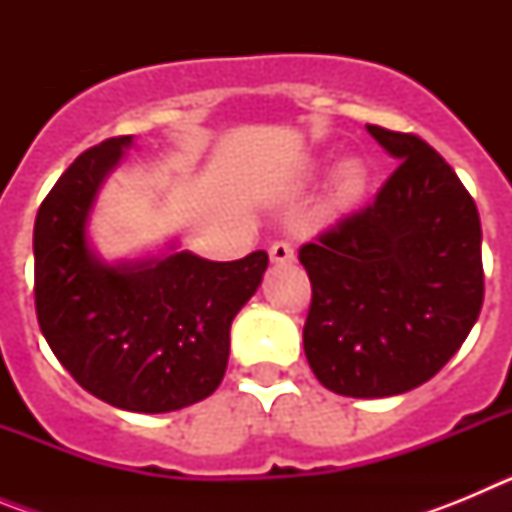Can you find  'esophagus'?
I'll list each match as a JSON object with an SVG mask.
<instances>
[{
	"label": "esophagus",
	"mask_w": 512,
	"mask_h": 512,
	"mask_svg": "<svg viewBox=\"0 0 512 512\" xmlns=\"http://www.w3.org/2000/svg\"><path fill=\"white\" fill-rule=\"evenodd\" d=\"M269 256L271 264H292V261H295V248L287 241H274L269 248Z\"/></svg>",
	"instance_id": "1"
}]
</instances>
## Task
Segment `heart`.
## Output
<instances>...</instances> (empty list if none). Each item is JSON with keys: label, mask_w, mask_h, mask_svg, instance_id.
<instances>
[{"label": "heart", "mask_w": 512, "mask_h": 512, "mask_svg": "<svg viewBox=\"0 0 512 512\" xmlns=\"http://www.w3.org/2000/svg\"><path fill=\"white\" fill-rule=\"evenodd\" d=\"M366 184H369V169L359 158H346L333 176V192H336L338 202H346V205L359 200L366 192Z\"/></svg>", "instance_id": "obj_1"}]
</instances>
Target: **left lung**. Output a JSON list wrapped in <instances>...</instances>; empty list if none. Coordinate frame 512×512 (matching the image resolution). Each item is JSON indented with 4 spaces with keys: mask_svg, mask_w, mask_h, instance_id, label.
<instances>
[{
    "mask_svg": "<svg viewBox=\"0 0 512 512\" xmlns=\"http://www.w3.org/2000/svg\"><path fill=\"white\" fill-rule=\"evenodd\" d=\"M400 164L364 210L300 248L312 284L302 343L343 397H392L438 374L485 300L482 228L459 176L413 133L366 125Z\"/></svg>",
    "mask_w": 512,
    "mask_h": 512,
    "instance_id": "1",
    "label": "left lung"
}]
</instances>
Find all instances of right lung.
<instances>
[{"label": "right lung", "mask_w": 512, "mask_h": 512, "mask_svg": "<svg viewBox=\"0 0 512 512\" xmlns=\"http://www.w3.org/2000/svg\"><path fill=\"white\" fill-rule=\"evenodd\" d=\"M130 135L107 138L63 171L35 217V310L71 377L130 413H171L223 382L230 323L259 289L269 256L207 261L176 251L104 264L87 223Z\"/></svg>", "instance_id": "right-lung-1"}]
</instances>
